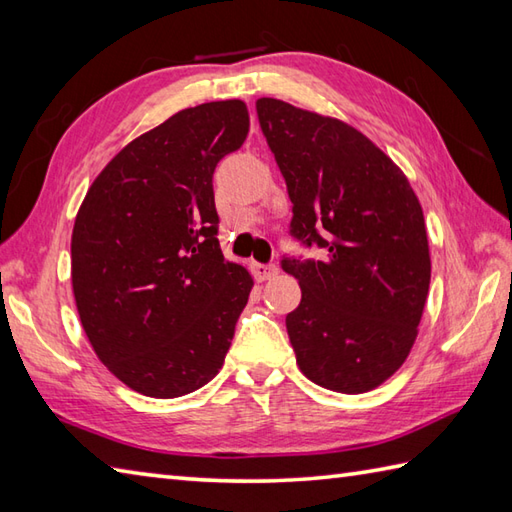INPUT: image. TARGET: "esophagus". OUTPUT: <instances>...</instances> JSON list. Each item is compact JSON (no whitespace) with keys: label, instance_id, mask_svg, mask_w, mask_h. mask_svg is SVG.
<instances>
[{"label":"esophagus","instance_id":"esophagus-1","mask_svg":"<svg viewBox=\"0 0 512 512\" xmlns=\"http://www.w3.org/2000/svg\"><path fill=\"white\" fill-rule=\"evenodd\" d=\"M252 274H254L258 283H263V280H269V278H274L278 274V267L276 265H265V263H254Z\"/></svg>","mask_w":512,"mask_h":512}]
</instances>
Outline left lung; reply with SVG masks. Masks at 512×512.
Masks as SVG:
<instances>
[{"mask_svg":"<svg viewBox=\"0 0 512 512\" xmlns=\"http://www.w3.org/2000/svg\"><path fill=\"white\" fill-rule=\"evenodd\" d=\"M287 183L289 236L322 258L283 256L300 305L287 333L300 371L338 393H364L402 367L431 283L420 201L387 154L351 125L256 101Z\"/></svg>","mask_w":512,"mask_h":512,"instance_id":"1","label":"left lung"}]
</instances>
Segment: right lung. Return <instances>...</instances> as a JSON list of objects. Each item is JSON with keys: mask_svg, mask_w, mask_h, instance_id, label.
Returning a JSON list of instances; mask_svg holds the SVG:
<instances>
[{"mask_svg": "<svg viewBox=\"0 0 512 512\" xmlns=\"http://www.w3.org/2000/svg\"><path fill=\"white\" fill-rule=\"evenodd\" d=\"M249 132L243 101L176 112L125 145L83 198L72 289L99 360L150 398L223 367L254 280L218 245L214 170Z\"/></svg>", "mask_w": 512, "mask_h": 512, "instance_id": "obj_1", "label": "right lung"}]
</instances>
